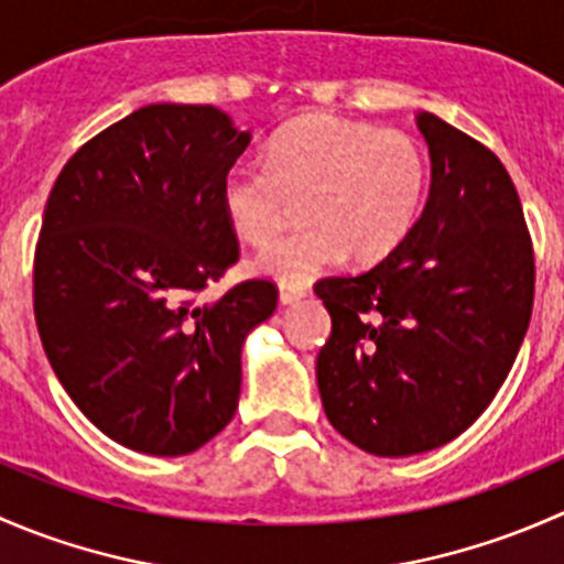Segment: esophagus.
Wrapping results in <instances>:
<instances>
[{"mask_svg": "<svg viewBox=\"0 0 564 564\" xmlns=\"http://www.w3.org/2000/svg\"><path fill=\"white\" fill-rule=\"evenodd\" d=\"M303 297H308V289L297 286V283H281V303L283 305H294L300 303Z\"/></svg>", "mask_w": 564, "mask_h": 564, "instance_id": "obj_1", "label": "esophagus"}]
</instances>
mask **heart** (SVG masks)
Instances as JSON below:
<instances>
[{
    "label": "heart",
    "instance_id": "1",
    "mask_svg": "<svg viewBox=\"0 0 564 564\" xmlns=\"http://www.w3.org/2000/svg\"><path fill=\"white\" fill-rule=\"evenodd\" d=\"M429 182L412 135L346 119H305L272 139L267 161L229 169L220 202L240 240L264 248L303 202L308 224L259 256L256 267L283 283H305L351 250L379 261L406 240Z\"/></svg>",
    "mask_w": 564,
    "mask_h": 564
}]
</instances>
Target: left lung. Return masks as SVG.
Returning <instances> with one entry per match:
<instances>
[{
  "label": "left lung",
  "mask_w": 564,
  "mask_h": 564,
  "mask_svg": "<svg viewBox=\"0 0 564 564\" xmlns=\"http://www.w3.org/2000/svg\"><path fill=\"white\" fill-rule=\"evenodd\" d=\"M431 152L423 215L388 259L322 278L333 318L316 357L324 414L360 451L403 458L464 434L508 379L534 300V250L508 169L420 113Z\"/></svg>",
  "instance_id": "obj_1"
}]
</instances>
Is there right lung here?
<instances>
[{
    "instance_id": "obj_1",
    "label": "right lung",
    "mask_w": 564,
    "mask_h": 564,
    "mask_svg": "<svg viewBox=\"0 0 564 564\" xmlns=\"http://www.w3.org/2000/svg\"><path fill=\"white\" fill-rule=\"evenodd\" d=\"M248 144L213 106H144L51 187L32 272L40 340L73 403L130 451L185 456L235 417L242 340L278 286L202 292L240 259L220 187Z\"/></svg>"
}]
</instances>
